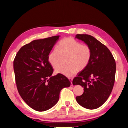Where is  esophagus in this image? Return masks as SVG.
Here are the masks:
<instances>
[{
  "label": "esophagus",
  "mask_w": 128,
  "mask_h": 128,
  "mask_svg": "<svg viewBox=\"0 0 128 128\" xmlns=\"http://www.w3.org/2000/svg\"><path fill=\"white\" fill-rule=\"evenodd\" d=\"M69 80H70V82H71V86H73L72 85V79L71 78H69Z\"/></svg>",
  "instance_id": "1"
}]
</instances>
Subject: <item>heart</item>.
Returning <instances> with one entry per match:
<instances>
[{
	"mask_svg": "<svg viewBox=\"0 0 128 128\" xmlns=\"http://www.w3.org/2000/svg\"><path fill=\"white\" fill-rule=\"evenodd\" d=\"M68 56L66 66H62L56 70L68 77H70L78 72L86 68L91 60L92 50L87 44H82L72 37H67L61 40L56 49L50 52L48 61L54 69L59 67L61 56Z\"/></svg>",
	"mask_w": 128,
	"mask_h": 128,
	"instance_id": "1",
	"label": "heart"
}]
</instances>
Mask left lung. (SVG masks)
<instances>
[{"label":"left lung","mask_w":128,"mask_h":128,"mask_svg":"<svg viewBox=\"0 0 128 128\" xmlns=\"http://www.w3.org/2000/svg\"><path fill=\"white\" fill-rule=\"evenodd\" d=\"M75 38L90 46L92 56L88 66L77 74L73 85H80L83 94L76 97L81 106L96 109L106 102L113 90L115 82L116 63L110 51L94 37L77 34Z\"/></svg>","instance_id":"obj_1"}]
</instances>
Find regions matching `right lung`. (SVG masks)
<instances>
[{"label":"right lung","instance_id":"add662e5","mask_svg":"<svg viewBox=\"0 0 128 128\" xmlns=\"http://www.w3.org/2000/svg\"><path fill=\"white\" fill-rule=\"evenodd\" d=\"M60 36L34 40L19 50L13 62L15 82L22 99L34 110L43 112L53 107L61 90L70 82L61 74L52 76L48 55Z\"/></svg>","mask_w":128,"mask_h":128}]
</instances>
